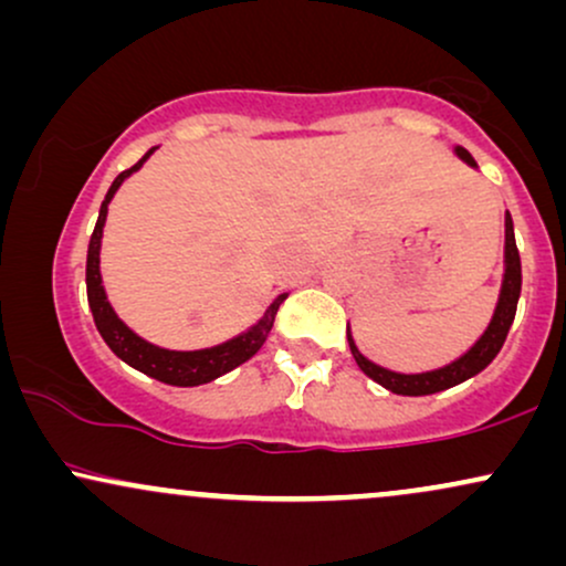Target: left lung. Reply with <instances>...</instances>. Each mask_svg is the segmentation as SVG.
<instances>
[{"mask_svg": "<svg viewBox=\"0 0 566 566\" xmlns=\"http://www.w3.org/2000/svg\"><path fill=\"white\" fill-rule=\"evenodd\" d=\"M454 154L465 161V165L476 167V161L463 146H454ZM518 295H522V261H518V250H516V237H513V220L511 212H505V252H503V284H500V295H497V305L495 314H492L490 324L482 333L473 346L465 350L460 359L450 361V365L439 367V369H428V373H394V369H386L375 361H369L359 348H356L354 337H350L348 329V346L350 354H354L356 365H359L361 373L367 378H373L375 382H380L382 388H388L391 394H401V396H428L437 391H447V388L458 386V382L473 378L482 369L490 365L492 359L500 354L503 348L505 335H509L513 316H516V303Z\"/></svg>", "mask_w": 566, "mask_h": 566, "instance_id": "8db88e82", "label": "left lung"}]
</instances>
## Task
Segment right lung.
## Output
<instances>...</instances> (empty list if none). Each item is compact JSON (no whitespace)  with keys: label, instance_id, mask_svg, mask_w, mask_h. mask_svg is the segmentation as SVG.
Instances as JSON below:
<instances>
[{"label":"right lung","instance_id":"right-lung-1","mask_svg":"<svg viewBox=\"0 0 566 566\" xmlns=\"http://www.w3.org/2000/svg\"><path fill=\"white\" fill-rule=\"evenodd\" d=\"M157 151V146L148 148L143 154V159L138 165H133L129 170L116 175V180L108 188L106 199H103L101 212H97V223L93 237H90V247H87V301H90V311H93V319L97 333H101L106 346L119 356L122 361H127L129 367L140 369L143 375L148 378L167 382V386H201V382H210L220 378V375L231 373L233 367L244 365L247 359L261 350V346L269 337L271 327H274L276 319V311L279 305L284 303L287 292L274 297V303L265 308V314L252 324L250 329L239 333L231 340L220 343V346L212 348H199V350H170V348H159L154 343L143 340L138 333L127 327L125 322L116 316V311L108 303L106 287H103V279H101V239H103V226H106V216H108V205H112L114 193L119 191V186L125 184L133 172H138L151 154Z\"/></svg>","mask_w":566,"mask_h":566}]
</instances>
